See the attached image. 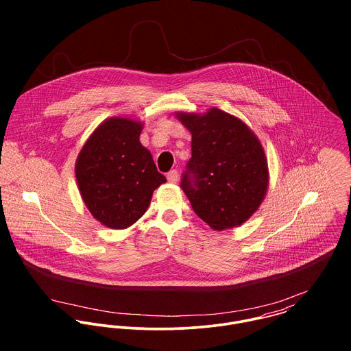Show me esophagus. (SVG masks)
Masks as SVG:
<instances>
[{
	"instance_id": "34e87169",
	"label": "esophagus",
	"mask_w": 351,
	"mask_h": 351,
	"mask_svg": "<svg viewBox=\"0 0 351 351\" xmlns=\"http://www.w3.org/2000/svg\"><path fill=\"white\" fill-rule=\"evenodd\" d=\"M167 181L171 182V184H177V181H178V171L177 170H170L167 173Z\"/></svg>"
}]
</instances>
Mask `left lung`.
I'll return each instance as SVG.
<instances>
[{"label": "left lung", "mask_w": 351, "mask_h": 351, "mask_svg": "<svg viewBox=\"0 0 351 351\" xmlns=\"http://www.w3.org/2000/svg\"><path fill=\"white\" fill-rule=\"evenodd\" d=\"M192 134V158L181 188L196 215L212 230L242 226L269 188L265 150L250 127L219 108L176 112Z\"/></svg>", "instance_id": "left-lung-1"}]
</instances>
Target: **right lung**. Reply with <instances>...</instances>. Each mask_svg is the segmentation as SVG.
Segmentation results:
<instances>
[{
	"label": "right lung",
	"mask_w": 351,
	"mask_h": 351,
	"mask_svg": "<svg viewBox=\"0 0 351 351\" xmlns=\"http://www.w3.org/2000/svg\"><path fill=\"white\" fill-rule=\"evenodd\" d=\"M141 120L113 116L92 132L75 160L82 201L102 226L124 230L147 210L154 191L166 182L139 141Z\"/></svg>",
	"instance_id": "1"
}]
</instances>
